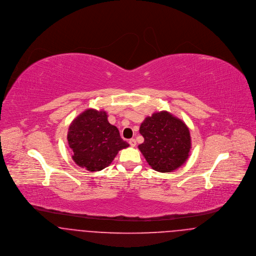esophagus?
Listing matches in <instances>:
<instances>
[{
    "label": "esophagus",
    "mask_w": 256,
    "mask_h": 256,
    "mask_svg": "<svg viewBox=\"0 0 256 256\" xmlns=\"http://www.w3.org/2000/svg\"><path fill=\"white\" fill-rule=\"evenodd\" d=\"M129 144H130V146H136V140H135V139H130V140H129Z\"/></svg>",
    "instance_id": "esophagus-1"
}]
</instances>
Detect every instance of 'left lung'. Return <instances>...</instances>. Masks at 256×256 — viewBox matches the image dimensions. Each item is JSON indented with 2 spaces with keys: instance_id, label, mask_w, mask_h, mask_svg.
<instances>
[{
  "instance_id": "left-lung-1",
  "label": "left lung",
  "mask_w": 256,
  "mask_h": 256,
  "mask_svg": "<svg viewBox=\"0 0 256 256\" xmlns=\"http://www.w3.org/2000/svg\"><path fill=\"white\" fill-rule=\"evenodd\" d=\"M144 143L139 150L150 168L160 172H172L189 156L191 138L188 127L168 111L148 116L140 126Z\"/></svg>"
}]
</instances>
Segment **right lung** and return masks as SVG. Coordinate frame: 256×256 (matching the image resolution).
I'll return each mask as SVG.
<instances>
[{"instance_id":"1","label":"right lung","mask_w":256,"mask_h":256,"mask_svg":"<svg viewBox=\"0 0 256 256\" xmlns=\"http://www.w3.org/2000/svg\"><path fill=\"white\" fill-rule=\"evenodd\" d=\"M67 139L74 162L88 172L106 168L120 150L129 146L120 137L117 127L108 122V113L92 108L74 119Z\"/></svg>"}]
</instances>
